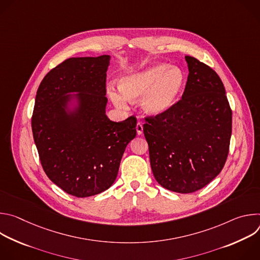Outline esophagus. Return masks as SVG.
Returning a JSON list of instances; mask_svg holds the SVG:
<instances>
[{
    "instance_id": "1",
    "label": "esophagus",
    "mask_w": 260,
    "mask_h": 260,
    "mask_svg": "<svg viewBox=\"0 0 260 260\" xmlns=\"http://www.w3.org/2000/svg\"><path fill=\"white\" fill-rule=\"evenodd\" d=\"M136 129H137L138 135H142L143 134V124L141 122H138L136 125Z\"/></svg>"
}]
</instances>
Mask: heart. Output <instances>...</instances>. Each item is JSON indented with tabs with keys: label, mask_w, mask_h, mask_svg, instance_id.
I'll list each match as a JSON object with an SVG mask.
<instances>
[{
	"label": "heart",
	"mask_w": 260,
	"mask_h": 260,
	"mask_svg": "<svg viewBox=\"0 0 260 260\" xmlns=\"http://www.w3.org/2000/svg\"><path fill=\"white\" fill-rule=\"evenodd\" d=\"M167 63H156L129 74L119 82L121 92L110 91L112 101L125 107L126 99L143 97L142 107L150 115L164 114L177 103L184 86L185 77L179 69H170Z\"/></svg>",
	"instance_id": "obj_1"
}]
</instances>
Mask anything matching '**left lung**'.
<instances>
[{
  "instance_id": "obj_1",
  "label": "left lung",
  "mask_w": 260,
  "mask_h": 260,
  "mask_svg": "<svg viewBox=\"0 0 260 260\" xmlns=\"http://www.w3.org/2000/svg\"><path fill=\"white\" fill-rule=\"evenodd\" d=\"M188 77L182 99L160 115L145 116L153 175L162 187L191 193L223 169L233 115L218 74L196 57L185 56Z\"/></svg>"
}]
</instances>
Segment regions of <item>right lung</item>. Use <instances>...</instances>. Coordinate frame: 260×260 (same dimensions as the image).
I'll list each match as a JSON object with an SVG mask.
<instances>
[{
  "label": "right lung",
  "instance_id": "right-lung-1",
  "mask_svg": "<svg viewBox=\"0 0 260 260\" xmlns=\"http://www.w3.org/2000/svg\"><path fill=\"white\" fill-rule=\"evenodd\" d=\"M110 56L71 57L50 70L37 90L31 116L34 141L47 177L68 194L95 196L117 177L137 118L111 121L105 114ZM77 91L81 107L66 114L65 93Z\"/></svg>",
  "mask_w": 260,
  "mask_h": 260
}]
</instances>
